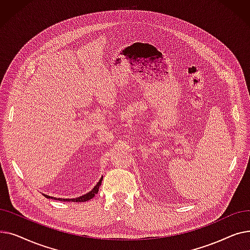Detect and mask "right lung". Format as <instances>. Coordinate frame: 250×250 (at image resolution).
I'll use <instances>...</instances> for the list:
<instances>
[{
    "instance_id": "right-lung-1",
    "label": "right lung",
    "mask_w": 250,
    "mask_h": 250,
    "mask_svg": "<svg viewBox=\"0 0 250 250\" xmlns=\"http://www.w3.org/2000/svg\"><path fill=\"white\" fill-rule=\"evenodd\" d=\"M101 181H102V177L100 178V180L97 182V185L93 188V189H92L90 192H88V193H86V194H84V195H82V196H80V198H76V199H57V198H52V196H49V195H46V194H43L46 199H55V200H59V201H62V202H70V201H72V202H75V203H81V202H87V201H89V200H91V199H93L94 196H95V194L98 192V190H99V187L101 186Z\"/></svg>"
}]
</instances>
